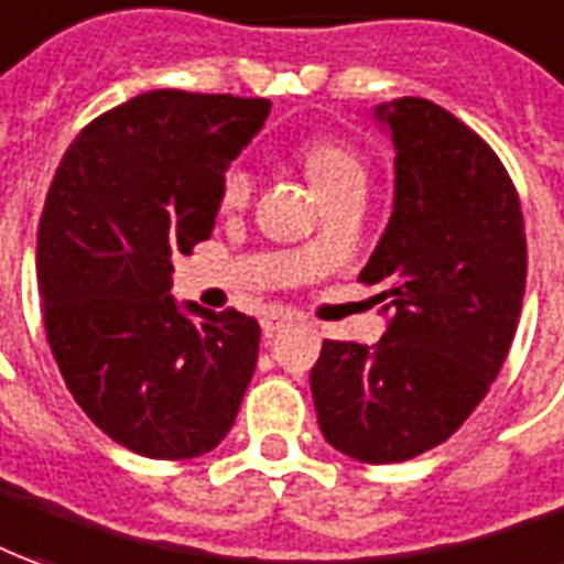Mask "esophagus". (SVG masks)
Returning <instances> with one entry per match:
<instances>
[{
	"instance_id": "34e87169",
	"label": "esophagus",
	"mask_w": 564,
	"mask_h": 564,
	"mask_svg": "<svg viewBox=\"0 0 564 564\" xmlns=\"http://www.w3.org/2000/svg\"><path fill=\"white\" fill-rule=\"evenodd\" d=\"M260 328H263L267 337H273V334L291 328V319L289 316H279V313H270V316H263V319H260Z\"/></svg>"
}]
</instances>
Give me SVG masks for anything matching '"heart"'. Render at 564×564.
Segmentation results:
<instances>
[{"instance_id":"heart-1","label":"heart","mask_w":564,"mask_h":564,"mask_svg":"<svg viewBox=\"0 0 564 564\" xmlns=\"http://www.w3.org/2000/svg\"><path fill=\"white\" fill-rule=\"evenodd\" d=\"M297 162H301V169H304L310 184L319 193L325 205H332L334 199H344V196H352V193H365V186H368V169H365L362 153L344 141L313 138L297 150ZM251 189H254L251 171L236 162L220 174L217 202L227 212L242 208L245 202L251 199Z\"/></svg>"}]
</instances>
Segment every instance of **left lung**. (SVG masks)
<instances>
[{"mask_svg": "<svg viewBox=\"0 0 564 564\" xmlns=\"http://www.w3.org/2000/svg\"><path fill=\"white\" fill-rule=\"evenodd\" d=\"M395 208L359 273L393 322L378 347L325 340L310 390L319 430L362 464H402L457 433L507 362L525 294V220L510 171L457 116L402 97Z\"/></svg>", "mask_w": 564, "mask_h": 564, "instance_id": "obj_1", "label": "left lung"}]
</instances>
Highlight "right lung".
<instances>
[{
    "instance_id": "1",
    "label": "right lung",
    "mask_w": 564,
    "mask_h": 564,
    "mask_svg": "<svg viewBox=\"0 0 564 564\" xmlns=\"http://www.w3.org/2000/svg\"><path fill=\"white\" fill-rule=\"evenodd\" d=\"M263 97L147 91L69 143L45 196V337L76 405L122 448L186 460L220 445L258 365L245 313L177 310L174 260L212 236L217 184L263 126Z\"/></svg>"
}]
</instances>
